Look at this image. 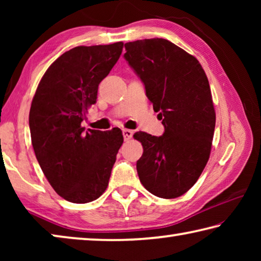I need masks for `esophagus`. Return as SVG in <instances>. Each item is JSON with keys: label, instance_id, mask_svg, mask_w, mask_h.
<instances>
[{"label": "esophagus", "instance_id": "1", "mask_svg": "<svg viewBox=\"0 0 261 261\" xmlns=\"http://www.w3.org/2000/svg\"><path fill=\"white\" fill-rule=\"evenodd\" d=\"M132 135H134V132L132 130L129 129H123V137H124V140L127 141L132 138Z\"/></svg>", "mask_w": 261, "mask_h": 261}]
</instances>
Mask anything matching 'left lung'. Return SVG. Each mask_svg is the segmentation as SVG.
Listing matches in <instances>:
<instances>
[{
  "label": "left lung",
  "instance_id": "obj_1",
  "mask_svg": "<svg viewBox=\"0 0 261 261\" xmlns=\"http://www.w3.org/2000/svg\"><path fill=\"white\" fill-rule=\"evenodd\" d=\"M124 47V59L165 126L160 137L141 131L134 135L144 148L137 173L154 196L177 198L193 187L210 159L215 110L208 79L196 57L166 39Z\"/></svg>",
  "mask_w": 261,
  "mask_h": 261
}]
</instances>
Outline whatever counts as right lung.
Wrapping results in <instances>:
<instances>
[{
	"instance_id": "obj_1",
	"label": "right lung",
	"mask_w": 261,
	"mask_h": 261,
	"mask_svg": "<svg viewBox=\"0 0 261 261\" xmlns=\"http://www.w3.org/2000/svg\"><path fill=\"white\" fill-rule=\"evenodd\" d=\"M123 42L79 46L65 51L39 83L30 109L35 156L56 193L74 204L93 201L108 187L123 136L85 130L82 122L96 102L98 87L120 59Z\"/></svg>"
}]
</instances>
